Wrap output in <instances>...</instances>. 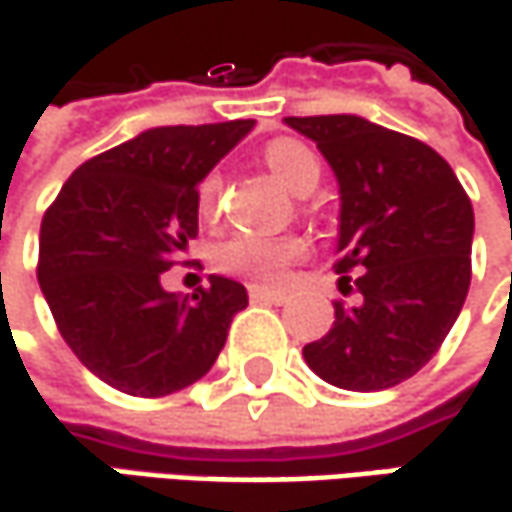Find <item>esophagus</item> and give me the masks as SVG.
I'll return each instance as SVG.
<instances>
[{
    "mask_svg": "<svg viewBox=\"0 0 512 512\" xmlns=\"http://www.w3.org/2000/svg\"><path fill=\"white\" fill-rule=\"evenodd\" d=\"M249 299H252V302L284 304L287 302V293H281V290H269V287H249Z\"/></svg>",
    "mask_w": 512,
    "mask_h": 512,
    "instance_id": "1",
    "label": "esophagus"
}]
</instances>
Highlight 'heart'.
<instances>
[{"mask_svg": "<svg viewBox=\"0 0 512 512\" xmlns=\"http://www.w3.org/2000/svg\"><path fill=\"white\" fill-rule=\"evenodd\" d=\"M263 161L284 187H290L299 196L313 193L319 178H322V163L316 158V152L310 146H304L302 140H293V137L272 140L263 149ZM219 193H222V181L216 172H210L202 178V184L196 190V205H199V213L205 219L216 216ZM302 255L304 240L296 234H284V237L234 234L216 249V266L222 272L246 278L252 284H275V281H281L287 266Z\"/></svg>", "mask_w": 512, "mask_h": 512, "instance_id": "obj_1", "label": "heart"}]
</instances>
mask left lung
Returning a JSON list of instances; mask_svg holds the SVG:
<instances>
[{"instance_id":"8db88e82","label":"left lung","mask_w":512,"mask_h":512,"mask_svg":"<svg viewBox=\"0 0 512 512\" xmlns=\"http://www.w3.org/2000/svg\"><path fill=\"white\" fill-rule=\"evenodd\" d=\"M284 122L313 140L337 175L340 284L360 269L357 302H334L331 331L304 346V360L340 390H390L440 351L463 310L472 202L454 169L422 140L354 114Z\"/></svg>"}]
</instances>
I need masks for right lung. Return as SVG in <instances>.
<instances>
[{
    "instance_id": "add662e5",
    "label": "right lung",
    "mask_w": 512,
    "mask_h": 512,
    "mask_svg": "<svg viewBox=\"0 0 512 512\" xmlns=\"http://www.w3.org/2000/svg\"><path fill=\"white\" fill-rule=\"evenodd\" d=\"M252 128H149L81 163L46 210L40 290L75 357L119 393L161 398L196 384L249 304L222 275L193 299L166 293L161 275L199 234V181Z\"/></svg>"
}]
</instances>
